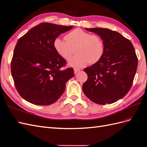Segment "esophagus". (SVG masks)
I'll list each match as a JSON object with an SVG mask.
<instances>
[{"label":"esophagus","instance_id":"esophagus-1","mask_svg":"<svg viewBox=\"0 0 147 147\" xmlns=\"http://www.w3.org/2000/svg\"><path fill=\"white\" fill-rule=\"evenodd\" d=\"M80 70L78 69H74V73H75V74H77V72H79Z\"/></svg>","mask_w":147,"mask_h":147}]
</instances>
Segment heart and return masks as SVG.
I'll list each match as a JSON object with an SVG mask.
<instances>
[{"instance_id": "b5f03b06", "label": "heart", "mask_w": 147, "mask_h": 147, "mask_svg": "<svg viewBox=\"0 0 147 147\" xmlns=\"http://www.w3.org/2000/svg\"><path fill=\"white\" fill-rule=\"evenodd\" d=\"M64 38L65 41L56 38L53 46L57 54L67 61L72 57L75 48L77 55L69 62L70 66L83 67L88 63L94 64L103 56L104 44L98 35L77 28L67 34Z\"/></svg>"}]
</instances>
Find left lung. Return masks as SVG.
<instances>
[{
  "mask_svg": "<svg viewBox=\"0 0 147 147\" xmlns=\"http://www.w3.org/2000/svg\"><path fill=\"white\" fill-rule=\"evenodd\" d=\"M97 34L104 44V53L97 63L84 69L88 80L84 94L94 103L112 104L125 96L132 86L138 59L129 40L107 28H85Z\"/></svg>",
  "mask_w": 147,
  "mask_h": 147,
  "instance_id": "1",
  "label": "left lung"
}]
</instances>
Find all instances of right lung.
Masks as SVG:
<instances>
[{
    "mask_svg": "<svg viewBox=\"0 0 147 147\" xmlns=\"http://www.w3.org/2000/svg\"><path fill=\"white\" fill-rule=\"evenodd\" d=\"M73 28L42 23L18 40L11 72L20 95L38 105L55 103L63 94L66 82L74 76L72 68L63 69L65 59L55 51V40Z\"/></svg>",
    "mask_w": 147,
    "mask_h": 147,
    "instance_id": "1",
    "label": "right lung"
}]
</instances>
